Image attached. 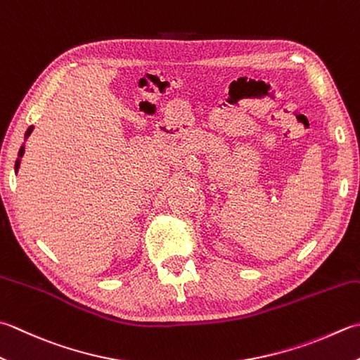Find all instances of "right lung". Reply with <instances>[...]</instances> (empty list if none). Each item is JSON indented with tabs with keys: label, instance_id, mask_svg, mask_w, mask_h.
Returning <instances> with one entry per match:
<instances>
[{
	"label": "right lung",
	"instance_id": "1",
	"mask_svg": "<svg viewBox=\"0 0 360 360\" xmlns=\"http://www.w3.org/2000/svg\"><path fill=\"white\" fill-rule=\"evenodd\" d=\"M32 126H30V128H27V131H26V134H25V139H27V137H30L31 136V132H32ZM23 153H25V146H21L20 148V151H18V159L15 160V172L18 170V167H20V158L21 156H23Z\"/></svg>",
	"mask_w": 360,
	"mask_h": 360
}]
</instances>
